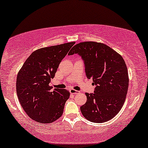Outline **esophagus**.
I'll list each match as a JSON object with an SVG mask.
<instances>
[{"label":"esophagus","instance_id":"34e87169","mask_svg":"<svg viewBox=\"0 0 148 148\" xmlns=\"http://www.w3.org/2000/svg\"><path fill=\"white\" fill-rule=\"evenodd\" d=\"M69 92H70V93H71V94H73V95H77V94H79V92H80L79 91V90L73 89V88H71V89L69 90Z\"/></svg>","mask_w":148,"mask_h":148}]
</instances>
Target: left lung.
I'll use <instances>...</instances> for the list:
<instances>
[{"instance_id":"1","label":"left lung","mask_w":148,"mask_h":148,"mask_svg":"<svg viewBox=\"0 0 148 148\" xmlns=\"http://www.w3.org/2000/svg\"><path fill=\"white\" fill-rule=\"evenodd\" d=\"M77 53L84 61L87 77L95 85L81 106L83 116L90 122L103 123L113 119L124 103L128 88V73L122 57L102 43L81 42L74 45L69 56Z\"/></svg>"}]
</instances>
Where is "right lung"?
Here are the masks:
<instances>
[{
  "mask_svg": "<svg viewBox=\"0 0 148 148\" xmlns=\"http://www.w3.org/2000/svg\"><path fill=\"white\" fill-rule=\"evenodd\" d=\"M75 42L43 47L25 61L16 79L18 100L28 116L40 123H50L61 116L70 93L49 86L59 65Z\"/></svg>",
  "mask_w": 148,
  "mask_h": 148,
  "instance_id": "1",
  "label": "right lung"
}]
</instances>
